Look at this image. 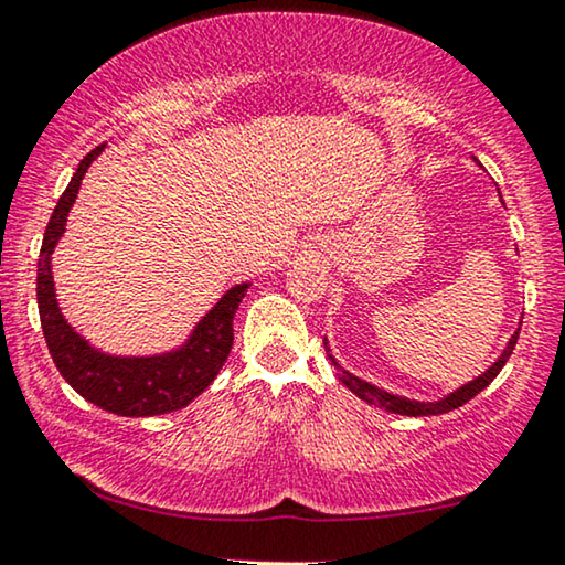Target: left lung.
I'll return each mask as SVG.
<instances>
[{
	"label": "left lung",
	"mask_w": 565,
	"mask_h": 565,
	"mask_svg": "<svg viewBox=\"0 0 565 565\" xmlns=\"http://www.w3.org/2000/svg\"><path fill=\"white\" fill-rule=\"evenodd\" d=\"M520 324H523V322H520ZM518 334H520V327L515 330V334L510 337L508 344H504V350L500 352V358L494 360V363L487 367L484 373H479L477 377H471V381H467L465 385H459V388H454L451 393H446L444 398H436V401L406 398V395L383 391V388H377V385L363 381V377L352 375L350 370H344L340 363H337V358L332 355L327 337H324V350H327V358H330V363L337 367V375H340V381L348 385V388L355 393L360 401H365V403H370V406L383 408V411H388V414H398V416H439V414H446V411H454V408L465 406L467 401L475 398L477 393H482L487 385H490L494 377L500 375V370L510 360L512 350H515Z\"/></svg>",
	"instance_id": "1"
}]
</instances>
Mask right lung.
Here are the masks:
<instances>
[{
    "label": "right lung",
    "instance_id": "obj_1",
    "mask_svg": "<svg viewBox=\"0 0 565 565\" xmlns=\"http://www.w3.org/2000/svg\"><path fill=\"white\" fill-rule=\"evenodd\" d=\"M96 147L81 159L50 217L38 258L40 324L55 367L71 388L88 403L116 416L145 418L180 411L215 381L233 348V317L246 297L250 281L235 284L217 305L192 327L188 340L154 355H111L90 344L63 317L55 297L53 250L63 238L67 213L78 198L83 174L104 151Z\"/></svg>",
    "mask_w": 565,
    "mask_h": 565
}]
</instances>
